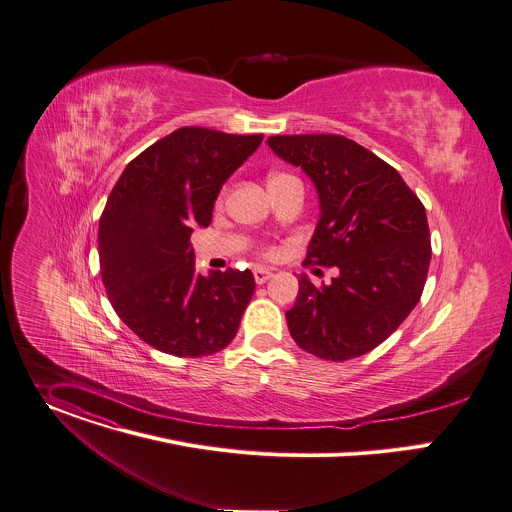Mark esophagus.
<instances>
[{"label":"esophagus","mask_w":512,"mask_h":512,"mask_svg":"<svg viewBox=\"0 0 512 512\" xmlns=\"http://www.w3.org/2000/svg\"><path fill=\"white\" fill-rule=\"evenodd\" d=\"M271 275H273V271L267 269V267H255L253 269V277H255L257 284H265Z\"/></svg>","instance_id":"obj_1"}]
</instances>
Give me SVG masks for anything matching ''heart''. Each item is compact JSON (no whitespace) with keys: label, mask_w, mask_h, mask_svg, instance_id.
<instances>
[{"label":"heart","mask_w":512,"mask_h":512,"mask_svg":"<svg viewBox=\"0 0 512 512\" xmlns=\"http://www.w3.org/2000/svg\"><path fill=\"white\" fill-rule=\"evenodd\" d=\"M280 177H286V173H275V175H271V177H269V181H273V179H280ZM265 253H267L269 257H273V255H275V251H271V249H269V251H265Z\"/></svg>","instance_id":"obj_1"}]
</instances>
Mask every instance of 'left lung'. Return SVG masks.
I'll use <instances>...</instances> for the list:
<instances>
[{"label": "left lung", "instance_id": "left-lung-1", "mask_svg": "<svg viewBox=\"0 0 512 512\" xmlns=\"http://www.w3.org/2000/svg\"><path fill=\"white\" fill-rule=\"evenodd\" d=\"M267 145L316 185L320 218L304 265L339 269L322 286L300 275L290 335L327 361L365 355L421 300L431 263L425 206L392 165L351 138L284 134Z\"/></svg>", "mask_w": 512, "mask_h": 512}]
</instances>
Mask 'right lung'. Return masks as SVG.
<instances>
[{
  "label": "right lung",
  "instance_id": "obj_1",
  "mask_svg": "<svg viewBox=\"0 0 512 512\" xmlns=\"http://www.w3.org/2000/svg\"><path fill=\"white\" fill-rule=\"evenodd\" d=\"M261 141L177 128L126 165L106 202L98 251L108 298L126 327L163 353L212 355L239 331L253 273H196L190 237L210 224L222 183Z\"/></svg>",
  "mask_w": 512,
  "mask_h": 512
}]
</instances>
